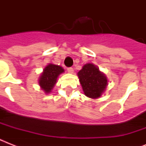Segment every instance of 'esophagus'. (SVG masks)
I'll list each match as a JSON object with an SVG mask.
<instances>
[{"label":"esophagus","instance_id":"1","mask_svg":"<svg viewBox=\"0 0 146 146\" xmlns=\"http://www.w3.org/2000/svg\"><path fill=\"white\" fill-rule=\"evenodd\" d=\"M67 71H68L69 73H73L74 70H73V68H72V67H69V68H67Z\"/></svg>","mask_w":146,"mask_h":146}]
</instances>
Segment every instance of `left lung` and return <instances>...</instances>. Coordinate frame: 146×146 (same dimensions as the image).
<instances>
[{"label":"left lung","mask_w":146,"mask_h":146,"mask_svg":"<svg viewBox=\"0 0 146 146\" xmlns=\"http://www.w3.org/2000/svg\"><path fill=\"white\" fill-rule=\"evenodd\" d=\"M82 90L87 97L98 98L108 86V79L93 64H86L77 73Z\"/></svg>","instance_id":"obj_1"}]
</instances>
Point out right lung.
I'll list each match as a JSON object with an SVG mask.
<instances>
[{
  "mask_svg": "<svg viewBox=\"0 0 146 146\" xmlns=\"http://www.w3.org/2000/svg\"><path fill=\"white\" fill-rule=\"evenodd\" d=\"M64 72V70L60 66L52 64L47 65L38 80V84L42 90L46 94L50 93L57 82V77Z\"/></svg>",
  "mask_w": 146,
  "mask_h": 146,
  "instance_id": "right-lung-1",
  "label": "right lung"
}]
</instances>
